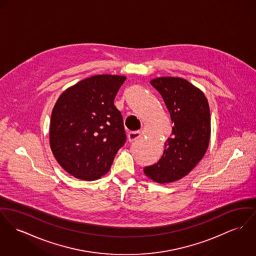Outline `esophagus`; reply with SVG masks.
Returning a JSON list of instances; mask_svg holds the SVG:
<instances>
[{
    "mask_svg": "<svg viewBox=\"0 0 256 256\" xmlns=\"http://www.w3.org/2000/svg\"><path fill=\"white\" fill-rule=\"evenodd\" d=\"M141 136H142L141 132H130L128 134V141H130V142H132V141L136 140V139L141 138Z\"/></svg>",
    "mask_w": 256,
    "mask_h": 256,
    "instance_id": "obj_1",
    "label": "esophagus"
}]
</instances>
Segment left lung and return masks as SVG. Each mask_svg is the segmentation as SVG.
Here are the masks:
<instances>
[{
	"label": "left lung",
	"mask_w": 256,
	"mask_h": 256,
	"mask_svg": "<svg viewBox=\"0 0 256 256\" xmlns=\"http://www.w3.org/2000/svg\"><path fill=\"white\" fill-rule=\"evenodd\" d=\"M150 84L164 101L174 122L160 158L143 168L144 174L160 184L186 176L204 158L210 139V112L204 94L179 77H160Z\"/></svg>",
	"instance_id": "obj_1"
}]
</instances>
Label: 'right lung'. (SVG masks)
<instances>
[{
  "mask_svg": "<svg viewBox=\"0 0 256 256\" xmlns=\"http://www.w3.org/2000/svg\"><path fill=\"white\" fill-rule=\"evenodd\" d=\"M126 77L96 75L65 90L52 112L50 145L60 166L78 179L106 174L126 142L120 112L114 105Z\"/></svg>",
  "mask_w": 256,
  "mask_h": 256,
  "instance_id": "add662e5",
  "label": "right lung"
}]
</instances>
